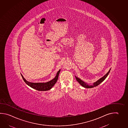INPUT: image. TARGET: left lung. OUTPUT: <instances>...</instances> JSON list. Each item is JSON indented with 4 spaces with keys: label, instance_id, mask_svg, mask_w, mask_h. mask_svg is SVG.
<instances>
[{
    "label": "left lung",
    "instance_id": "1",
    "mask_svg": "<svg viewBox=\"0 0 128 128\" xmlns=\"http://www.w3.org/2000/svg\"><path fill=\"white\" fill-rule=\"evenodd\" d=\"M110 70H111V69H110L109 71L104 76H102V77L100 78V79H99L98 80L96 81V82L93 83V84H92V85H89L88 84H86V82H85L84 81H82L81 79L77 78L76 76H75V78H76V81H78V82L81 84V86H82L84 87V88H94V87H95V86H98L99 84H100L102 82H103V81H104L105 79H106V78H107V76H108V74L110 73Z\"/></svg>",
    "mask_w": 128,
    "mask_h": 128
}]
</instances>
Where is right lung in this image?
<instances>
[{
    "instance_id": "obj_1",
    "label": "right lung",
    "mask_w": 128,
    "mask_h": 128,
    "mask_svg": "<svg viewBox=\"0 0 128 128\" xmlns=\"http://www.w3.org/2000/svg\"><path fill=\"white\" fill-rule=\"evenodd\" d=\"M60 70L58 71V72L56 73V75L55 76L54 78H53L52 80L48 82H47L44 83H34V82H29L28 81H26V79L24 78L23 76L21 74L22 78H23L24 82L27 84L28 86H30L32 88L36 89L38 91H48L52 88L53 86L55 85L56 82H57L59 74L60 72Z\"/></svg>"
}]
</instances>
